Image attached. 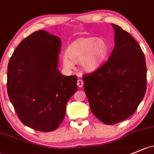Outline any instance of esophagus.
I'll list each match as a JSON object with an SVG mask.
<instances>
[{"label": "esophagus", "mask_w": 154, "mask_h": 154, "mask_svg": "<svg viewBox=\"0 0 154 154\" xmlns=\"http://www.w3.org/2000/svg\"><path fill=\"white\" fill-rule=\"evenodd\" d=\"M77 85H78L79 88H82L83 86V81L82 80H80V79L77 80Z\"/></svg>", "instance_id": "34e87169"}]
</instances>
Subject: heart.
Wrapping results in <instances>:
<instances>
[{
	"label": "heart",
	"instance_id": "1",
	"mask_svg": "<svg viewBox=\"0 0 154 154\" xmlns=\"http://www.w3.org/2000/svg\"><path fill=\"white\" fill-rule=\"evenodd\" d=\"M109 46L104 38L94 37L79 38L68 46L62 62L67 69L74 67L73 63H80L84 72H93L106 60Z\"/></svg>",
	"mask_w": 154,
	"mask_h": 154
}]
</instances>
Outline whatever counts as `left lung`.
<instances>
[{
  "instance_id": "obj_1",
  "label": "left lung",
  "mask_w": 154,
  "mask_h": 154,
  "mask_svg": "<svg viewBox=\"0 0 154 154\" xmlns=\"http://www.w3.org/2000/svg\"><path fill=\"white\" fill-rule=\"evenodd\" d=\"M114 47L108 61L84 75L83 88L91 111L107 125L132 116L146 91L147 69L141 47L131 35L112 24Z\"/></svg>"
}]
</instances>
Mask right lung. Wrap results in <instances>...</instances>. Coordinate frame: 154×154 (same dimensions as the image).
<instances>
[{"label": "right lung", "mask_w": 154, "mask_h": 154, "mask_svg": "<svg viewBox=\"0 0 154 154\" xmlns=\"http://www.w3.org/2000/svg\"><path fill=\"white\" fill-rule=\"evenodd\" d=\"M60 49L59 37L38 31L20 42L8 65L9 100L23 123L38 131L57 128L77 91V76L58 70Z\"/></svg>", "instance_id": "1"}]
</instances>
